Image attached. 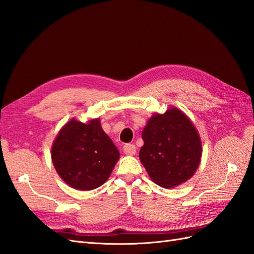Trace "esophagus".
<instances>
[{
	"label": "esophagus",
	"mask_w": 254,
	"mask_h": 254,
	"mask_svg": "<svg viewBox=\"0 0 254 254\" xmlns=\"http://www.w3.org/2000/svg\"><path fill=\"white\" fill-rule=\"evenodd\" d=\"M135 146L133 144H126L124 147H123V150H124L125 155L127 156H133L135 153Z\"/></svg>",
	"instance_id": "obj_1"
}]
</instances>
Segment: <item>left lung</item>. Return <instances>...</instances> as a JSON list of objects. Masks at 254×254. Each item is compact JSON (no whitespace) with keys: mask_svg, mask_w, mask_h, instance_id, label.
Returning <instances> with one entry per match:
<instances>
[{"mask_svg":"<svg viewBox=\"0 0 254 254\" xmlns=\"http://www.w3.org/2000/svg\"><path fill=\"white\" fill-rule=\"evenodd\" d=\"M140 161L150 179L164 189L187 182L202 156L200 135L193 122L177 107L153 113L142 131Z\"/></svg>","mask_w":254,"mask_h":254,"instance_id":"left-lung-1","label":"left lung"}]
</instances>
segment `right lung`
<instances>
[{
    "label": "right lung",
    "instance_id": "obj_1",
    "mask_svg": "<svg viewBox=\"0 0 254 254\" xmlns=\"http://www.w3.org/2000/svg\"><path fill=\"white\" fill-rule=\"evenodd\" d=\"M51 156L59 177L68 187L92 190L108 180L120 151L104 131L101 120L71 119L59 130Z\"/></svg>",
    "mask_w": 254,
    "mask_h": 254
}]
</instances>
